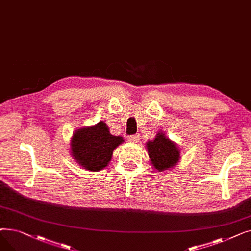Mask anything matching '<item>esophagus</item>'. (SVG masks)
Masks as SVG:
<instances>
[{
  "label": "esophagus",
  "instance_id": "1",
  "mask_svg": "<svg viewBox=\"0 0 251 251\" xmlns=\"http://www.w3.org/2000/svg\"><path fill=\"white\" fill-rule=\"evenodd\" d=\"M139 140H140V135H139V134L129 136V141H130V142H134V143H136V142H138Z\"/></svg>",
  "mask_w": 251,
  "mask_h": 251
}]
</instances>
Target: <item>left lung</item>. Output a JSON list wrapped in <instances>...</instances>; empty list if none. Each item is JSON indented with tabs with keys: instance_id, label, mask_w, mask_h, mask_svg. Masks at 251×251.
<instances>
[{
	"instance_id": "obj_1",
	"label": "left lung",
	"mask_w": 251,
	"mask_h": 251,
	"mask_svg": "<svg viewBox=\"0 0 251 251\" xmlns=\"http://www.w3.org/2000/svg\"><path fill=\"white\" fill-rule=\"evenodd\" d=\"M151 164L157 172L171 170L180 162L181 151L177 143L166 136L162 131L152 140L146 143Z\"/></svg>"
}]
</instances>
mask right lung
Listing matches in <instances>:
<instances>
[{
  "mask_svg": "<svg viewBox=\"0 0 251 251\" xmlns=\"http://www.w3.org/2000/svg\"><path fill=\"white\" fill-rule=\"evenodd\" d=\"M123 142V137L112 135L108 125L100 121L75 130L70 140V152L81 168L99 172L109 165L114 150Z\"/></svg>",
  "mask_w": 251,
  "mask_h": 251,
  "instance_id": "obj_1",
  "label": "right lung"
}]
</instances>
